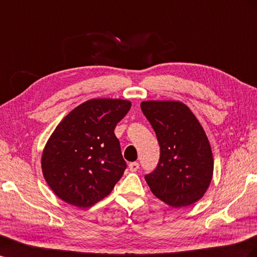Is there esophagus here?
Segmentation results:
<instances>
[{"mask_svg": "<svg viewBox=\"0 0 257 257\" xmlns=\"http://www.w3.org/2000/svg\"><path fill=\"white\" fill-rule=\"evenodd\" d=\"M128 169L131 172H136L138 169H140V164L137 162H132L128 164Z\"/></svg>", "mask_w": 257, "mask_h": 257, "instance_id": "obj_1", "label": "esophagus"}]
</instances>
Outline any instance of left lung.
Returning a JSON list of instances; mask_svg holds the SVG:
<instances>
[{
    "label": "left lung",
    "instance_id": "obj_1",
    "mask_svg": "<svg viewBox=\"0 0 257 257\" xmlns=\"http://www.w3.org/2000/svg\"><path fill=\"white\" fill-rule=\"evenodd\" d=\"M141 108L161 150L157 169L145 176L151 192L176 209L196 203L209 188L214 171L202 125L182 101L146 100Z\"/></svg>",
    "mask_w": 257,
    "mask_h": 257
}]
</instances>
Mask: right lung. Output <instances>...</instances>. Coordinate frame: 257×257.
<instances>
[{"label": "right lung", "mask_w": 257, "mask_h": 257, "mask_svg": "<svg viewBox=\"0 0 257 257\" xmlns=\"http://www.w3.org/2000/svg\"><path fill=\"white\" fill-rule=\"evenodd\" d=\"M131 105L120 98L89 99L54 130L41 166L47 185L59 199L86 209L110 195L126 169L114 127Z\"/></svg>", "instance_id": "add662e5"}]
</instances>
